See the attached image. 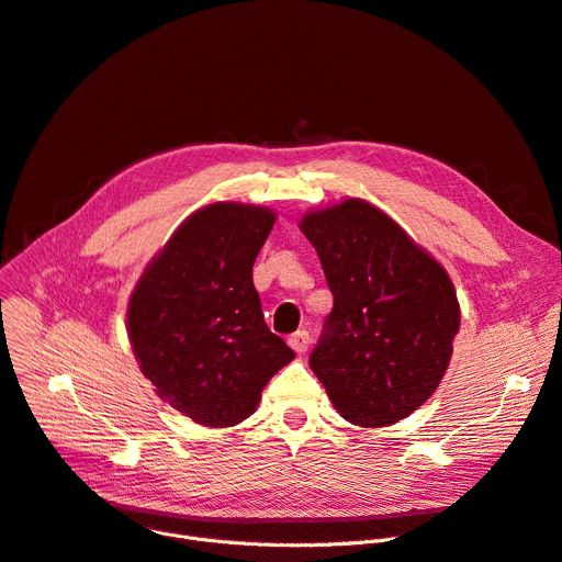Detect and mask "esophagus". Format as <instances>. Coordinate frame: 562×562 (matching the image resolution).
<instances>
[{
	"label": "esophagus",
	"instance_id": "esophagus-1",
	"mask_svg": "<svg viewBox=\"0 0 562 562\" xmlns=\"http://www.w3.org/2000/svg\"><path fill=\"white\" fill-rule=\"evenodd\" d=\"M289 346H291L293 350H296V352H305L307 346H310V333H307V330L293 333V335L289 337Z\"/></svg>",
	"mask_w": 562,
	"mask_h": 562
}]
</instances>
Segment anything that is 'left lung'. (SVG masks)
Masks as SVG:
<instances>
[{
	"label": "left lung",
	"instance_id": "obj_1",
	"mask_svg": "<svg viewBox=\"0 0 562 562\" xmlns=\"http://www.w3.org/2000/svg\"><path fill=\"white\" fill-rule=\"evenodd\" d=\"M301 229L335 299L310 356L312 371L350 424L405 419L449 369L460 328L449 273L360 198L305 214Z\"/></svg>",
	"mask_w": 562,
	"mask_h": 562
}]
</instances>
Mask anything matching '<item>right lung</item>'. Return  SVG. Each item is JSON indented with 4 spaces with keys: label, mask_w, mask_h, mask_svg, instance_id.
<instances>
[{
    "label": "right lung",
    "mask_w": 562,
    "mask_h": 562,
    "mask_svg": "<svg viewBox=\"0 0 562 562\" xmlns=\"http://www.w3.org/2000/svg\"><path fill=\"white\" fill-rule=\"evenodd\" d=\"M276 214L214 202L191 214L147 263L127 307V333L157 396L195 424L248 419L293 350L266 326L252 263Z\"/></svg>",
    "instance_id": "add662e5"
}]
</instances>
